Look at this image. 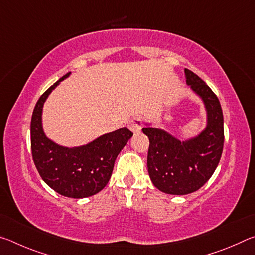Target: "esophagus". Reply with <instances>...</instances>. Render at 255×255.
I'll return each mask as SVG.
<instances>
[{"mask_svg":"<svg viewBox=\"0 0 255 255\" xmlns=\"http://www.w3.org/2000/svg\"><path fill=\"white\" fill-rule=\"evenodd\" d=\"M143 125H144V120L141 117H135L132 118L130 122H129V129L132 132H139L141 130V128H143Z\"/></svg>","mask_w":255,"mask_h":255,"instance_id":"1","label":"esophagus"}]
</instances>
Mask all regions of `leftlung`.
I'll return each mask as SVG.
<instances>
[{
  "instance_id": "8db88e82",
  "label": "left lung",
  "mask_w": 255,
  "mask_h": 255,
  "mask_svg": "<svg viewBox=\"0 0 255 255\" xmlns=\"http://www.w3.org/2000/svg\"><path fill=\"white\" fill-rule=\"evenodd\" d=\"M185 82L204 102L207 124L197 136L181 141L163 129L146 123L149 139L147 169L159 191L183 196L200 189L217 167L224 146V118L218 98L195 73L185 68Z\"/></svg>"
}]
</instances>
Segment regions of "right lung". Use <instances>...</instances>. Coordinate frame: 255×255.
Listing matches in <instances>:
<instances>
[{
    "label": "right lung",
    "mask_w": 255,
    "mask_h": 255,
    "mask_svg": "<svg viewBox=\"0 0 255 255\" xmlns=\"http://www.w3.org/2000/svg\"><path fill=\"white\" fill-rule=\"evenodd\" d=\"M71 73L54 83L34 107L30 125L32 158L46 184L68 198H86L100 192L109 182L118 154L132 132L123 127L86 145L65 147L46 136L42 128V108L51 91Z\"/></svg>",
    "instance_id": "right-lung-1"
}]
</instances>
